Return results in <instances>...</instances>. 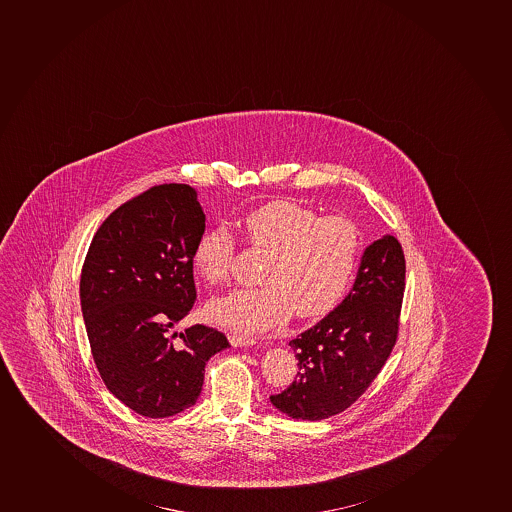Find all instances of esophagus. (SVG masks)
Instances as JSON below:
<instances>
[{
    "label": "esophagus",
    "instance_id": "34e87169",
    "mask_svg": "<svg viewBox=\"0 0 512 512\" xmlns=\"http://www.w3.org/2000/svg\"><path fill=\"white\" fill-rule=\"evenodd\" d=\"M229 343L234 348H248L256 344V338L253 336H246V334L231 333L228 334Z\"/></svg>",
    "mask_w": 512,
    "mask_h": 512
}]
</instances>
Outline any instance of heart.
<instances>
[{"label": "heart", "mask_w": 512, "mask_h": 512, "mask_svg": "<svg viewBox=\"0 0 512 512\" xmlns=\"http://www.w3.org/2000/svg\"><path fill=\"white\" fill-rule=\"evenodd\" d=\"M249 244L268 251L261 286L231 289L209 301V321L238 333H261L291 314L314 319L343 298L358 261L361 236L351 219L324 216L294 201H269L241 219ZM236 254L233 234L223 226L199 236L194 271L208 283H223Z\"/></svg>", "instance_id": "b5f03b06"}]
</instances>
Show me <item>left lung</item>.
I'll return each mask as SVG.
<instances>
[{
	"label": "left lung",
	"instance_id": "8db88e82",
	"mask_svg": "<svg viewBox=\"0 0 512 512\" xmlns=\"http://www.w3.org/2000/svg\"><path fill=\"white\" fill-rule=\"evenodd\" d=\"M404 279L399 241L386 234L369 244L343 303L289 343L298 378L271 404L293 419L321 421L358 401L396 344Z\"/></svg>",
	"mask_w": 512,
	"mask_h": 512
}]
</instances>
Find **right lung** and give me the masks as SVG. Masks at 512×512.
Returning <instances> with one entry per match:
<instances>
[{
  "mask_svg": "<svg viewBox=\"0 0 512 512\" xmlns=\"http://www.w3.org/2000/svg\"><path fill=\"white\" fill-rule=\"evenodd\" d=\"M204 221L191 186L159 184L113 211L86 254L80 298L91 354L108 391L144 417L193 406L208 359L229 348L203 324L171 334L196 299Z\"/></svg>",
  "mask_w": 512,
  "mask_h": 512,
  "instance_id": "add662e5",
  "label": "right lung"
}]
</instances>
